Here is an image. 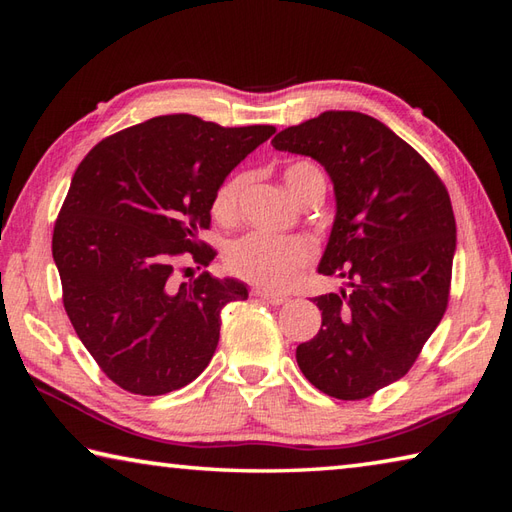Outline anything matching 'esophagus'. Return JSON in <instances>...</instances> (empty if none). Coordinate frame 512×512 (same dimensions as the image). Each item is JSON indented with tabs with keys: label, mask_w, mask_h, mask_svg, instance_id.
<instances>
[{
	"label": "esophagus",
	"mask_w": 512,
	"mask_h": 512,
	"mask_svg": "<svg viewBox=\"0 0 512 512\" xmlns=\"http://www.w3.org/2000/svg\"><path fill=\"white\" fill-rule=\"evenodd\" d=\"M255 297L264 299L266 303H270V306H281V303L288 301L286 295H273V292H268V290H255Z\"/></svg>",
	"instance_id": "34e87169"
}]
</instances>
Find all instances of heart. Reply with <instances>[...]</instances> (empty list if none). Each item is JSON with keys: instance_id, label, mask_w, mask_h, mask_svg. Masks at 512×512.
I'll return each mask as SVG.
<instances>
[{"instance_id": "1", "label": "heart", "mask_w": 512, "mask_h": 512, "mask_svg": "<svg viewBox=\"0 0 512 512\" xmlns=\"http://www.w3.org/2000/svg\"><path fill=\"white\" fill-rule=\"evenodd\" d=\"M323 178L310 162H292L284 169V182L295 198H301L312 180ZM246 173H235L215 191L213 215L231 222L239 209V198L246 187ZM312 257V244L306 237H279L273 233H246L226 248V266L233 275L266 290H288L299 277V270Z\"/></svg>"}]
</instances>
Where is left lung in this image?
I'll return each mask as SVG.
<instances>
[{"mask_svg": "<svg viewBox=\"0 0 512 512\" xmlns=\"http://www.w3.org/2000/svg\"><path fill=\"white\" fill-rule=\"evenodd\" d=\"M273 147L328 171L336 213L319 273L350 279L314 297L321 330L297 347L299 369L332 398H367L409 372L447 310L449 193L416 149L361 112H323Z\"/></svg>", "mask_w": 512, "mask_h": 512, "instance_id": "8db88e82", "label": "left lung"}]
</instances>
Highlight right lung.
Masks as SVG:
<instances>
[{
	"instance_id": "1",
	"label": "right lung",
	"mask_w": 512,
	"mask_h": 512,
	"mask_svg": "<svg viewBox=\"0 0 512 512\" xmlns=\"http://www.w3.org/2000/svg\"><path fill=\"white\" fill-rule=\"evenodd\" d=\"M273 134V125L156 116L101 140L74 171L52 257L74 332L118 387L169 394L211 363L220 312L248 288L206 270L180 284L176 259L191 253L209 266L215 250L200 248L198 235L215 191Z\"/></svg>"
}]
</instances>
